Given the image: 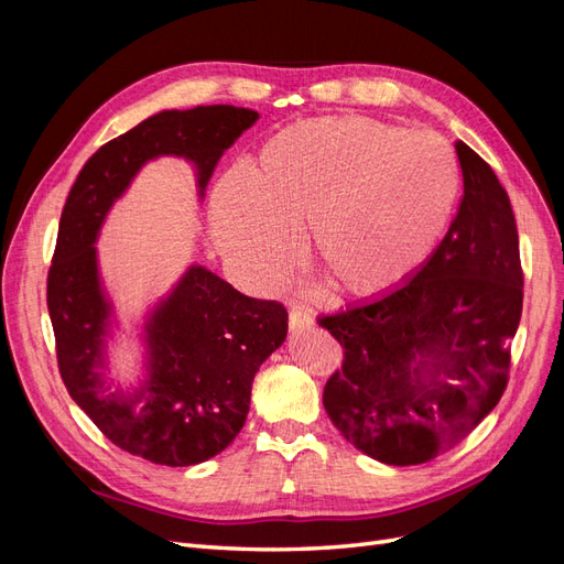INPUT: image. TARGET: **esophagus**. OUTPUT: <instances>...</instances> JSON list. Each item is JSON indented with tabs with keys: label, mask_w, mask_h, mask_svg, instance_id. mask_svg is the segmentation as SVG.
<instances>
[{
	"label": "esophagus",
	"mask_w": 564,
	"mask_h": 564,
	"mask_svg": "<svg viewBox=\"0 0 564 564\" xmlns=\"http://www.w3.org/2000/svg\"><path fill=\"white\" fill-rule=\"evenodd\" d=\"M313 324H315V319L308 308H301V305H296V308L289 311V327L292 329H311Z\"/></svg>",
	"instance_id": "34e87169"
}]
</instances>
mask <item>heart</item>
I'll return each mask as SVG.
<instances>
[{"label":"heart","instance_id":"heart-1","mask_svg":"<svg viewBox=\"0 0 564 564\" xmlns=\"http://www.w3.org/2000/svg\"><path fill=\"white\" fill-rule=\"evenodd\" d=\"M458 162L431 131L369 117H319L263 145L249 178L216 187V242L253 292L308 265L334 292L383 296L429 261L458 197Z\"/></svg>","mask_w":564,"mask_h":564}]
</instances>
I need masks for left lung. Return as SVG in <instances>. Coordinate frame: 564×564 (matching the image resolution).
<instances>
[{"label":"left lung","instance_id":"obj_1","mask_svg":"<svg viewBox=\"0 0 564 564\" xmlns=\"http://www.w3.org/2000/svg\"><path fill=\"white\" fill-rule=\"evenodd\" d=\"M464 174L445 240L381 299L319 317L344 348L324 409L350 445L388 466L445 454L499 404L522 315L516 214L494 169L456 141Z\"/></svg>","mask_w":564,"mask_h":564}]
</instances>
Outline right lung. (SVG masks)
<instances>
[{"mask_svg":"<svg viewBox=\"0 0 564 564\" xmlns=\"http://www.w3.org/2000/svg\"><path fill=\"white\" fill-rule=\"evenodd\" d=\"M259 119L235 106L166 110L100 145L82 166L61 214L46 278L61 379L112 445L160 466H195L224 452L249 414L253 373L282 346L286 311L251 299L207 268H191L148 324L150 381L110 392L104 365L108 303L98 286L96 235L110 204L158 155L193 160L199 187Z\"/></svg>","mask_w":564,"mask_h":564,"instance_id":"1","label":"right lung"}]
</instances>
